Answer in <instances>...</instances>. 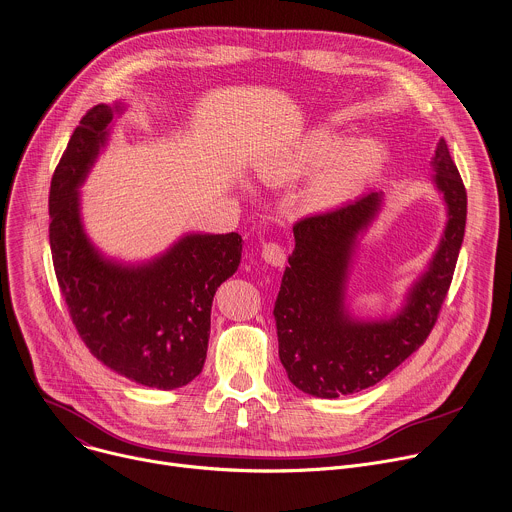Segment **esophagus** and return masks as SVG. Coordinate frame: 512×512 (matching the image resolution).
I'll use <instances>...</instances> for the list:
<instances>
[{"label": "esophagus", "instance_id": "obj_1", "mask_svg": "<svg viewBox=\"0 0 512 512\" xmlns=\"http://www.w3.org/2000/svg\"><path fill=\"white\" fill-rule=\"evenodd\" d=\"M261 257L265 263H269L273 267H283V263H285V251L277 243H265L261 249Z\"/></svg>", "mask_w": 512, "mask_h": 512}]
</instances>
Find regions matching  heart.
Segmentation results:
<instances>
[{
    "mask_svg": "<svg viewBox=\"0 0 512 512\" xmlns=\"http://www.w3.org/2000/svg\"><path fill=\"white\" fill-rule=\"evenodd\" d=\"M383 162L385 150L375 139H358L340 150L338 137L314 131L259 164L257 172L267 184H289L314 172L300 202L306 210L316 212L350 200L379 174Z\"/></svg>",
    "mask_w": 512,
    "mask_h": 512,
    "instance_id": "obj_1",
    "label": "heart"
}]
</instances>
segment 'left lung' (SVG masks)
Returning a JSON list of instances; mask_svg holds the SVG:
<instances>
[{
	"label": "left lung",
	"mask_w": 512,
	"mask_h": 512,
	"mask_svg": "<svg viewBox=\"0 0 512 512\" xmlns=\"http://www.w3.org/2000/svg\"><path fill=\"white\" fill-rule=\"evenodd\" d=\"M431 166L435 188L448 206V223L427 271L389 320H354L344 304L356 239L375 221L383 194H364L294 225L296 249L287 259L273 316L279 360L300 391L336 399L373 387L427 340L454 277L468 204L444 137L437 141Z\"/></svg>",
	"instance_id": "8db88e82"
}]
</instances>
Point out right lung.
Listing matches in <instances>:
<instances>
[{"instance_id":"obj_1","label":"right lung","mask_w":512,"mask_h":512,"mask_svg":"<svg viewBox=\"0 0 512 512\" xmlns=\"http://www.w3.org/2000/svg\"><path fill=\"white\" fill-rule=\"evenodd\" d=\"M113 111L119 105L89 109L54 170L52 263L72 324L91 354L129 381L170 391L204 367L212 298L237 271L243 239L192 233L148 263L105 259L83 229L79 186L107 141Z\"/></svg>"}]
</instances>
